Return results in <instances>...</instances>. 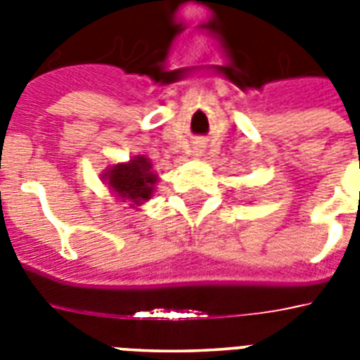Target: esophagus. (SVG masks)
<instances>
[{"instance_id":"obj_1","label":"esophagus","mask_w":360,"mask_h":360,"mask_svg":"<svg viewBox=\"0 0 360 360\" xmlns=\"http://www.w3.org/2000/svg\"><path fill=\"white\" fill-rule=\"evenodd\" d=\"M203 149H205V141L200 140V138H198V140L192 141L191 153H192V155H194V157H202V155H203Z\"/></svg>"}]
</instances>
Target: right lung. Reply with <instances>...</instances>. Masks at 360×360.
I'll list each match as a JSON object with an SVG mask.
<instances>
[{
    "instance_id": "add662e5",
    "label": "right lung",
    "mask_w": 360,
    "mask_h": 360,
    "mask_svg": "<svg viewBox=\"0 0 360 360\" xmlns=\"http://www.w3.org/2000/svg\"><path fill=\"white\" fill-rule=\"evenodd\" d=\"M101 181L120 202L129 203V209H138L153 198L158 175L146 155H136L127 162L108 166L101 174Z\"/></svg>"
}]
</instances>
